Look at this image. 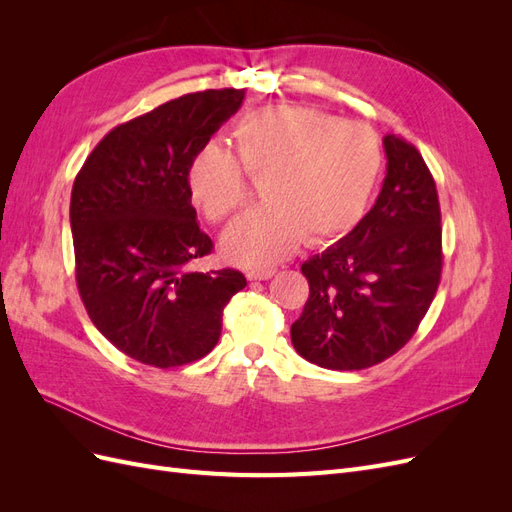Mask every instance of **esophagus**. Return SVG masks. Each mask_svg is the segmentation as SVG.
<instances>
[{
  "mask_svg": "<svg viewBox=\"0 0 512 512\" xmlns=\"http://www.w3.org/2000/svg\"><path fill=\"white\" fill-rule=\"evenodd\" d=\"M273 275H275V269H254V271H247V280L260 282V280H269Z\"/></svg>",
  "mask_w": 512,
  "mask_h": 512,
  "instance_id": "1",
  "label": "esophagus"
}]
</instances>
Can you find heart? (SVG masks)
I'll use <instances>...</instances> for the list:
<instances>
[{"label": "heart", "mask_w": 512, "mask_h": 512, "mask_svg": "<svg viewBox=\"0 0 512 512\" xmlns=\"http://www.w3.org/2000/svg\"><path fill=\"white\" fill-rule=\"evenodd\" d=\"M237 153L220 143L194 151L185 170L188 196L209 222L245 207V173L260 179L265 207L243 215L222 239L228 260L269 267L305 239L320 245L361 222L382 168L376 134L363 123L305 106H267L235 128Z\"/></svg>", "instance_id": "heart-1"}]
</instances>
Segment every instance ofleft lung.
<instances>
[{
  "label": "left lung",
  "mask_w": 512,
  "mask_h": 512,
  "mask_svg": "<svg viewBox=\"0 0 512 512\" xmlns=\"http://www.w3.org/2000/svg\"><path fill=\"white\" fill-rule=\"evenodd\" d=\"M386 177L352 232L301 265L309 282L292 346L324 369L378 365L404 348L436 297L442 226L436 181L418 149L384 136Z\"/></svg>",
  "instance_id": "1"
}]
</instances>
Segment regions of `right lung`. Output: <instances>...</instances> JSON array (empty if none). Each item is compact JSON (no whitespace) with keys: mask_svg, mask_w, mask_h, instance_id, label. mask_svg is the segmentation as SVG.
I'll return each mask as SVG.
<instances>
[{"mask_svg":"<svg viewBox=\"0 0 512 512\" xmlns=\"http://www.w3.org/2000/svg\"><path fill=\"white\" fill-rule=\"evenodd\" d=\"M245 89H207L170 100L113 128L72 185L76 286L96 329L130 359L179 367L209 354L232 294L235 269L190 271L211 254L188 196L185 170L239 111Z\"/></svg>","mask_w":512,"mask_h":512,"instance_id":"1","label":"right lung"}]
</instances>
